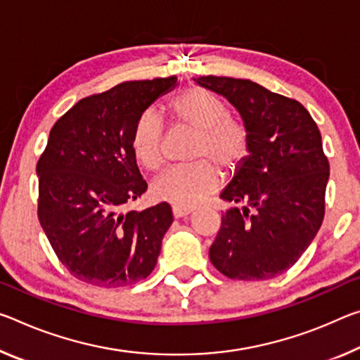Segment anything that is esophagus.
Returning <instances> with one entry per match:
<instances>
[{"mask_svg": "<svg viewBox=\"0 0 360 360\" xmlns=\"http://www.w3.org/2000/svg\"><path fill=\"white\" fill-rule=\"evenodd\" d=\"M192 208H181V207H173V216L174 218H184V216L192 213Z\"/></svg>", "mask_w": 360, "mask_h": 360, "instance_id": "1", "label": "esophagus"}]
</instances>
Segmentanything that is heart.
I'll return each mask as SVG.
<instances>
[{
    "instance_id": "heart-1",
    "label": "heart",
    "mask_w": 360,
    "mask_h": 360,
    "mask_svg": "<svg viewBox=\"0 0 360 360\" xmlns=\"http://www.w3.org/2000/svg\"><path fill=\"white\" fill-rule=\"evenodd\" d=\"M176 123L198 131L193 158H208L232 173L245 162L250 149L247 127L229 115V108L218 96L203 88H191L171 101ZM134 157L147 169H157L163 162V122L157 112L147 110L133 131ZM221 184V176L207 160L186 167H173L153 181L152 191L160 200L174 207L200 205Z\"/></svg>"
}]
</instances>
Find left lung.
<instances>
[{
    "instance_id": "1",
    "label": "left lung",
    "mask_w": 360,
    "mask_h": 360,
    "mask_svg": "<svg viewBox=\"0 0 360 360\" xmlns=\"http://www.w3.org/2000/svg\"><path fill=\"white\" fill-rule=\"evenodd\" d=\"M236 107L250 133L240 168L221 192L232 207L210 247L221 274L267 281L290 269L321 229L330 176L316 122L298 101L250 79L193 78Z\"/></svg>"
}]
</instances>
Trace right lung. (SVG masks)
Listing matches in <instances>:
<instances>
[{"label":"right lung","instance_id":"add662e5","mask_svg":"<svg viewBox=\"0 0 360 360\" xmlns=\"http://www.w3.org/2000/svg\"><path fill=\"white\" fill-rule=\"evenodd\" d=\"M178 78L120 83L78 101L51 129L37 165L38 218L73 277L96 287H127L157 264L171 207L122 213L147 191L131 146L139 117Z\"/></svg>","mask_w":360,"mask_h":360}]
</instances>
